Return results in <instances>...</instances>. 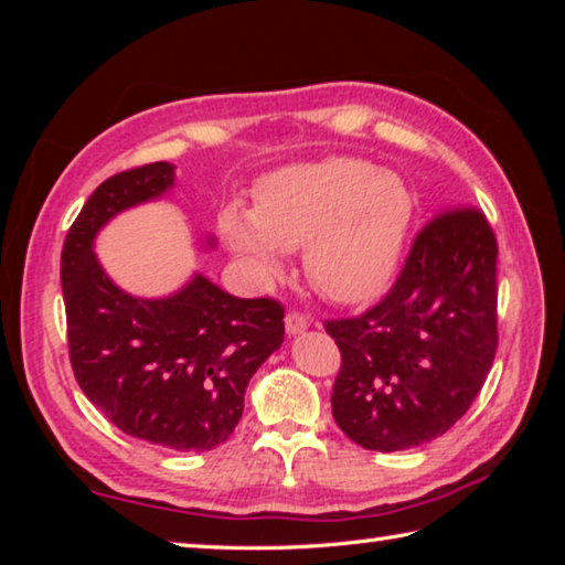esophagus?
<instances>
[{
  "label": "esophagus",
  "instance_id": "obj_1",
  "mask_svg": "<svg viewBox=\"0 0 565 565\" xmlns=\"http://www.w3.org/2000/svg\"><path fill=\"white\" fill-rule=\"evenodd\" d=\"M284 321H286V331H289L291 337L294 333H301L306 327H309V319H306L301 311H289Z\"/></svg>",
  "mask_w": 565,
  "mask_h": 565
}]
</instances>
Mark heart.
<instances>
[{"label":"heart","instance_id":"obj_1","mask_svg":"<svg viewBox=\"0 0 565 565\" xmlns=\"http://www.w3.org/2000/svg\"><path fill=\"white\" fill-rule=\"evenodd\" d=\"M414 218L404 179L363 159L333 157L266 177L256 212L226 206V244L264 274L281 271V254L303 248L311 284L339 303L374 299L394 279Z\"/></svg>","mask_w":565,"mask_h":565}]
</instances>
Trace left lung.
<instances>
[{
    "mask_svg": "<svg viewBox=\"0 0 565 565\" xmlns=\"http://www.w3.org/2000/svg\"><path fill=\"white\" fill-rule=\"evenodd\" d=\"M495 259L481 209L448 206L416 234L384 299L323 321L341 351L331 411L353 444L406 451L471 408L499 349Z\"/></svg>",
    "mask_w": 565,
    "mask_h": 565,
    "instance_id": "obj_1",
    "label": "left lung"
}]
</instances>
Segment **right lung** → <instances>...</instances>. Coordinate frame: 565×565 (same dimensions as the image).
I'll return each mask as SVG.
<instances>
[{"instance_id": "right-lung-1", "label": "right lung", "mask_w": 565, "mask_h": 565, "mask_svg": "<svg viewBox=\"0 0 565 565\" xmlns=\"http://www.w3.org/2000/svg\"><path fill=\"white\" fill-rule=\"evenodd\" d=\"M174 184L167 161L94 189L64 238L62 291L76 384L124 434L174 451H212L234 434L256 369L281 347L284 306L238 299L194 276L169 299L124 294L92 252L114 214Z\"/></svg>"}]
</instances>
